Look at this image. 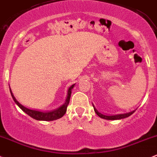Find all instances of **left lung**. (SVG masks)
I'll return each mask as SVG.
<instances>
[{"label": "left lung", "instance_id": "obj_1", "mask_svg": "<svg viewBox=\"0 0 157 157\" xmlns=\"http://www.w3.org/2000/svg\"><path fill=\"white\" fill-rule=\"evenodd\" d=\"M92 105H93V107H94V112H95V113H96V114H97L98 116L100 117V118H104V119H106V120H119V119H123V118H127V117H129V116H130V115H131L132 113H133L134 112L136 111V110H133V111L130 112V113H124V114L108 115H104V114H102V113H99V112H98V110H97V109H96V108L94 107V104H92Z\"/></svg>", "mask_w": 157, "mask_h": 157}]
</instances>
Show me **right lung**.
<instances>
[{"label": "right lung", "mask_w": 157, "mask_h": 157, "mask_svg": "<svg viewBox=\"0 0 157 157\" xmlns=\"http://www.w3.org/2000/svg\"><path fill=\"white\" fill-rule=\"evenodd\" d=\"M75 84H73V85L71 86L68 88V92H67L66 99H65L64 104L62 105L61 106H59V108H57V109L51 110V111H46V112L31 109H29V108L25 107V106L21 104L20 103L17 101L16 98H15V96L13 95L10 87V93H11L12 97H13V101H15V104L19 106L20 109H22V111L25 112V113H27V115H30L31 118H34V119L38 120V121H54L56 119H59V118H62V117L65 114L67 110V106H68V104H69L72 89L75 87Z\"/></svg>", "instance_id": "right-lung-1"}]
</instances>
